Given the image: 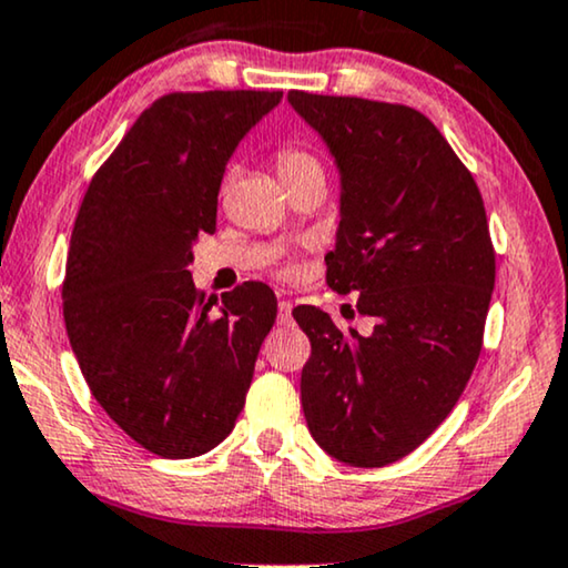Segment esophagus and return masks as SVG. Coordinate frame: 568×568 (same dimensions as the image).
I'll list each match as a JSON object with an SVG mask.
<instances>
[{"label": "esophagus", "mask_w": 568, "mask_h": 568, "mask_svg": "<svg viewBox=\"0 0 568 568\" xmlns=\"http://www.w3.org/2000/svg\"><path fill=\"white\" fill-rule=\"evenodd\" d=\"M278 323H282V326H290L292 323V302H278Z\"/></svg>", "instance_id": "obj_1"}]
</instances>
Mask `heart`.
<instances>
[{"mask_svg": "<svg viewBox=\"0 0 568 568\" xmlns=\"http://www.w3.org/2000/svg\"><path fill=\"white\" fill-rule=\"evenodd\" d=\"M276 166L284 182L300 180V176H307V174H323L318 156L307 149H300V145H284V149H278Z\"/></svg>", "mask_w": 568, "mask_h": 568, "instance_id": "1", "label": "heart"}]
</instances>
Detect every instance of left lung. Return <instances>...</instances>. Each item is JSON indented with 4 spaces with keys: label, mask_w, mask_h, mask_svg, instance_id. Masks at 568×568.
Listing matches in <instances>:
<instances>
[{
    "label": "left lung",
    "mask_w": 568,
    "mask_h": 568,
    "mask_svg": "<svg viewBox=\"0 0 568 568\" xmlns=\"http://www.w3.org/2000/svg\"><path fill=\"white\" fill-rule=\"evenodd\" d=\"M342 176L334 292L375 318L357 334L318 307L292 315L311 338L302 409L315 444L352 467H386L448 417L483 349L496 253L483 195L417 109L290 91Z\"/></svg>",
    "instance_id": "8db88e82"
}]
</instances>
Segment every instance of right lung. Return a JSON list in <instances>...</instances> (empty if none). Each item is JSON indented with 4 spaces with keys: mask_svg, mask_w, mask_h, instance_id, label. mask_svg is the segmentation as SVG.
Wrapping results in <instances>:
<instances>
[{
    "mask_svg": "<svg viewBox=\"0 0 568 568\" xmlns=\"http://www.w3.org/2000/svg\"><path fill=\"white\" fill-rule=\"evenodd\" d=\"M282 95H161L80 203L62 284L72 352L106 415L164 459H193L230 436L276 321L266 284L216 302L187 268L197 234L216 230L226 161Z\"/></svg>",
    "mask_w": 568,
    "mask_h": 568,
    "instance_id": "obj_1",
    "label": "right lung"
}]
</instances>
